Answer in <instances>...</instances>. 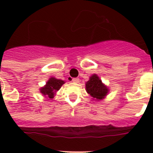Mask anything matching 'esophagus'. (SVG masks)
Listing matches in <instances>:
<instances>
[{"mask_svg": "<svg viewBox=\"0 0 153 153\" xmlns=\"http://www.w3.org/2000/svg\"><path fill=\"white\" fill-rule=\"evenodd\" d=\"M72 81H73V82H74V83H79V79H78V78H74V79H72Z\"/></svg>", "mask_w": 153, "mask_h": 153, "instance_id": "1", "label": "esophagus"}]
</instances>
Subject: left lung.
I'll return each mask as SVG.
<instances>
[{"label":"left lung","instance_id":"obj_1","mask_svg":"<svg viewBox=\"0 0 153 153\" xmlns=\"http://www.w3.org/2000/svg\"><path fill=\"white\" fill-rule=\"evenodd\" d=\"M86 92L91 96L93 100L101 101L104 99L109 94V87L105 86L98 74H93L86 82Z\"/></svg>","mask_w":153,"mask_h":153}]
</instances>
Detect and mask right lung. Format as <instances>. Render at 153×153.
<instances>
[{
  "instance_id": "obj_1",
  "label": "right lung",
  "mask_w": 153,
  "mask_h": 153,
  "mask_svg": "<svg viewBox=\"0 0 153 153\" xmlns=\"http://www.w3.org/2000/svg\"><path fill=\"white\" fill-rule=\"evenodd\" d=\"M65 83V82L61 79H58L55 77H51L47 81L45 86L39 89V92L43 94V96L47 98L53 99L55 95L61 86Z\"/></svg>"
}]
</instances>
